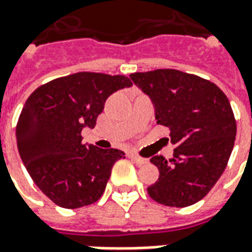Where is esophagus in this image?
<instances>
[{
    "label": "esophagus",
    "instance_id": "esophagus-1",
    "mask_svg": "<svg viewBox=\"0 0 252 252\" xmlns=\"http://www.w3.org/2000/svg\"><path fill=\"white\" fill-rule=\"evenodd\" d=\"M129 158L137 164V166H142V164L148 163V159L142 158V157H139V155H135V154H129Z\"/></svg>",
    "mask_w": 252,
    "mask_h": 252
}]
</instances>
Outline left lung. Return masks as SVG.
Here are the masks:
<instances>
[{
	"label": "left lung",
	"mask_w": 252,
	"mask_h": 252,
	"mask_svg": "<svg viewBox=\"0 0 252 252\" xmlns=\"http://www.w3.org/2000/svg\"><path fill=\"white\" fill-rule=\"evenodd\" d=\"M147 94L155 119L170 129L174 157L151 158L159 178L147 191L162 205L184 208L202 200L227 167L236 121L227 95L215 83L180 70L160 68L129 75Z\"/></svg>",
	"instance_id": "left-lung-1"
}]
</instances>
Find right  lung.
Wrapping results in <instances>:
<instances>
[{
    "mask_svg": "<svg viewBox=\"0 0 252 252\" xmlns=\"http://www.w3.org/2000/svg\"><path fill=\"white\" fill-rule=\"evenodd\" d=\"M124 75L77 72L41 85L31 94L16 126L25 169L57 205L75 209L104 193L113 164L126 154L83 144V128H94L106 98L131 88Z\"/></svg>",
    "mask_w": 252,
    "mask_h": 252,
    "instance_id": "obj_1",
    "label": "right lung"
}]
</instances>
